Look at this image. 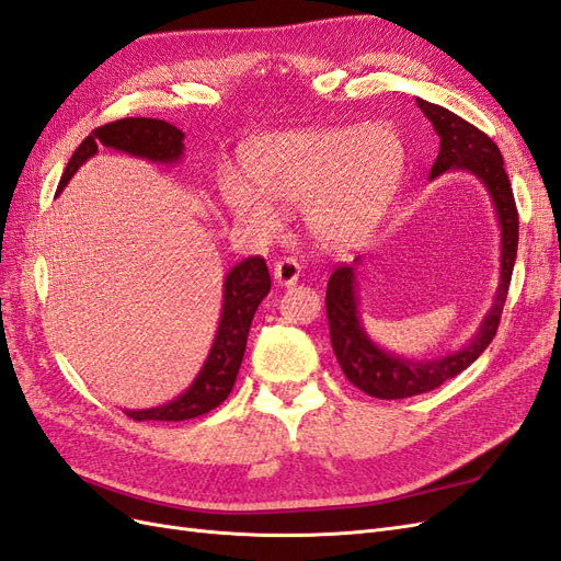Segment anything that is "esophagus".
Segmentation results:
<instances>
[{"instance_id": "esophagus-1", "label": "esophagus", "mask_w": 561, "mask_h": 561, "mask_svg": "<svg viewBox=\"0 0 561 561\" xmlns=\"http://www.w3.org/2000/svg\"><path fill=\"white\" fill-rule=\"evenodd\" d=\"M299 271H301V266H299L297 260L283 257V260H278L274 264V278H276L278 285L290 287V285H295L299 280Z\"/></svg>"}]
</instances>
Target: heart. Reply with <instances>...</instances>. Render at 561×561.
<instances>
[{
  "mask_svg": "<svg viewBox=\"0 0 561 561\" xmlns=\"http://www.w3.org/2000/svg\"><path fill=\"white\" fill-rule=\"evenodd\" d=\"M250 180H222L227 210L243 227L271 236L280 210L301 206V222L320 248H351L377 229L402 173L400 135L379 122L271 133L243 154Z\"/></svg>",
  "mask_w": 561,
  "mask_h": 561,
  "instance_id": "b5f03b06",
  "label": "heart"
}]
</instances>
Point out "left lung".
Wrapping results in <instances>:
<instances>
[{
  "label": "left lung",
  "instance_id": "1",
  "mask_svg": "<svg viewBox=\"0 0 561 561\" xmlns=\"http://www.w3.org/2000/svg\"><path fill=\"white\" fill-rule=\"evenodd\" d=\"M416 105L426 114L439 138V151L431 168V180L443 173L461 171L478 178L486 190L501 229V274L494 301H491V309L482 318L478 332L458 351L428 360H416L386 351L367 334L360 313L358 271H355L363 264V257H355L353 264L334 268L325 295L334 355L353 386L381 400H400L428 393V390L461 375L466 367L480 358L496 334L517 260L519 217L499 147L482 130L468 124L466 118L456 116L454 112L421 98H416Z\"/></svg>",
  "mask_w": 561,
  "mask_h": 561
}]
</instances>
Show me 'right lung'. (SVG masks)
Wrapping results in <instances>:
<instances>
[{
    "label": "right lung",
    "instance_id": "add662e5",
    "mask_svg": "<svg viewBox=\"0 0 561 561\" xmlns=\"http://www.w3.org/2000/svg\"><path fill=\"white\" fill-rule=\"evenodd\" d=\"M98 147H107L122 154L145 159L149 163L175 165L184 157V133L161 118L130 116L122 122L95 128L83 140L72 159L67 161L65 173L58 184V194L79 168L98 154ZM271 290V276L262 257H248L229 268L222 285V311L215 330L208 358L198 369L190 388L182 390L171 402L149 407V410H126L135 421H184L215 410L222 404L239 375L243 353L248 344V332L254 311Z\"/></svg>",
    "mask_w": 561,
    "mask_h": 561
}]
</instances>
